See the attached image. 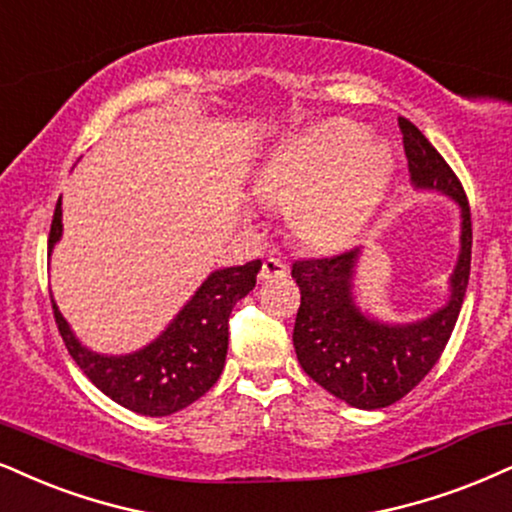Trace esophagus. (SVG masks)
Returning a JSON list of instances; mask_svg holds the SVG:
<instances>
[{
	"instance_id": "obj_1",
	"label": "esophagus",
	"mask_w": 512,
	"mask_h": 512,
	"mask_svg": "<svg viewBox=\"0 0 512 512\" xmlns=\"http://www.w3.org/2000/svg\"><path fill=\"white\" fill-rule=\"evenodd\" d=\"M287 273H289V268L285 261H280V258H275V256H268L266 261H263L258 277L268 282V280H282V277H287Z\"/></svg>"
}]
</instances>
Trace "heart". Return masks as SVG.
<instances>
[{
    "label": "heart",
    "mask_w": 512,
    "mask_h": 512,
    "mask_svg": "<svg viewBox=\"0 0 512 512\" xmlns=\"http://www.w3.org/2000/svg\"><path fill=\"white\" fill-rule=\"evenodd\" d=\"M391 175L380 142H363L356 125L308 130L277 147L256 175V194L289 204L292 223L313 244H337L370 216Z\"/></svg>",
    "instance_id": "1"
}]
</instances>
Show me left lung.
I'll use <instances>...</instances> for the list:
<instances>
[{"instance_id":"left-lung-1","label":"left lung","mask_w":512,"mask_h":512,"mask_svg":"<svg viewBox=\"0 0 512 512\" xmlns=\"http://www.w3.org/2000/svg\"><path fill=\"white\" fill-rule=\"evenodd\" d=\"M399 128L410 182L446 194L460 206V254L446 306L418 323H380L353 304L351 282L361 249L292 263V277L301 289L292 337L296 358L313 382L363 410L387 408L425 380L449 344L470 280L472 220L465 189L408 118H399Z\"/></svg>"}]
</instances>
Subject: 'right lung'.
Returning <instances> with one entry per match:
<instances>
[{"instance_id": "add662e5", "label": "right lung", "mask_w": 512, "mask_h": 512, "mask_svg": "<svg viewBox=\"0 0 512 512\" xmlns=\"http://www.w3.org/2000/svg\"><path fill=\"white\" fill-rule=\"evenodd\" d=\"M61 199L56 201L49 254L61 239ZM261 261L223 268L206 277L159 339L128 356H104L82 346L54 304L68 353L99 391L132 413L163 418L178 413L218 382L227 356V320L239 299L256 287Z\"/></svg>"}]
</instances>
